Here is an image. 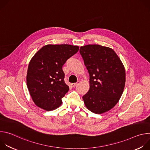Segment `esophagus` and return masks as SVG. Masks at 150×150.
I'll return each instance as SVG.
<instances>
[{"label":"esophagus","instance_id":"obj_1","mask_svg":"<svg viewBox=\"0 0 150 150\" xmlns=\"http://www.w3.org/2000/svg\"><path fill=\"white\" fill-rule=\"evenodd\" d=\"M79 81H78L76 83H72L71 85H72V86L73 87H75L76 86H77L78 84H79Z\"/></svg>","mask_w":150,"mask_h":150}]
</instances>
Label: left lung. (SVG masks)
Listing matches in <instances>:
<instances>
[{
	"label": "left lung",
	"mask_w": 150,
	"mask_h": 150,
	"mask_svg": "<svg viewBox=\"0 0 150 150\" xmlns=\"http://www.w3.org/2000/svg\"><path fill=\"white\" fill-rule=\"evenodd\" d=\"M79 53L90 75V90L82 98L88 110L101 114L117 103L125 85V70L115 52L98 45L81 46Z\"/></svg>",
	"instance_id": "1"
}]
</instances>
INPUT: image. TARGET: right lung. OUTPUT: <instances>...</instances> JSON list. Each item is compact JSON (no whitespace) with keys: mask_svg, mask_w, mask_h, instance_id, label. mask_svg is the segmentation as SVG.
Instances as JSON below:
<instances>
[{"mask_svg":"<svg viewBox=\"0 0 150 150\" xmlns=\"http://www.w3.org/2000/svg\"><path fill=\"white\" fill-rule=\"evenodd\" d=\"M79 50L77 46L48 45L42 47L30 62L27 87L36 105L47 111L59 107L69 91L62 67Z\"/></svg>","mask_w":150,"mask_h":150,"instance_id":"add662e5","label":"right lung"}]
</instances>
